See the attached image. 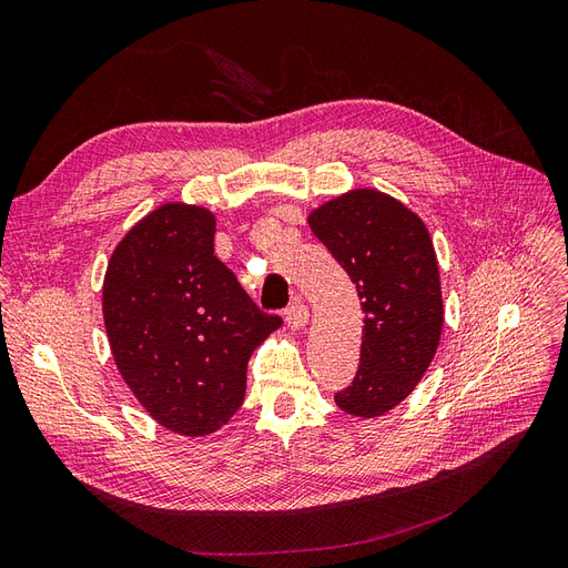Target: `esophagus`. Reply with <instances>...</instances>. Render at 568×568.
<instances>
[{
    "mask_svg": "<svg viewBox=\"0 0 568 568\" xmlns=\"http://www.w3.org/2000/svg\"><path fill=\"white\" fill-rule=\"evenodd\" d=\"M285 323L290 329H304L308 323V308L304 302H295L285 311Z\"/></svg>",
    "mask_w": 568,
    "mask_h": 568,
    "instance_id": "34e87169",
    "label": "esophagus"
}]
</instances>
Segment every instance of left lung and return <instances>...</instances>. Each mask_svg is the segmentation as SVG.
<instances>
[{"instance_id": "1", "label": "left lung", "mask_w": 568, "mask_h": 568, "mask_svg": "<svg viewBox=\"0 0 568 568\" xmlns=\"http://www.w3.org/2000/svg\"><path fill=\"white\" fill-rule=\"evenodd\" d=\"M308 226L358 287L365 311L358 372L334 403L353 416H382L422 382L443 334L430 234L407 205L376 189L323 203Z\"/></svg>"}]
</instances>
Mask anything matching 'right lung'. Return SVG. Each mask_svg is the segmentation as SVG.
I'll return each mask as SVG.
<instances>
[{
  "label": "right lung",
  "instance_id": "right-lung-1",
  "mask_svg": "<svg viewBox=\"0 0 568 568\" xmlns=\"http://www.w3.org/2000/svg\"><path fill=\"white\" fill-rule=\"evenodd\" d=\"M102 318L125 386L156 424L186 437L222 428L278 316L262 313L215 257V215L163 203L114 247Z\"/></svg>",
  "mask_w": 568,
  "mask_h": 568
}]
</instances>
